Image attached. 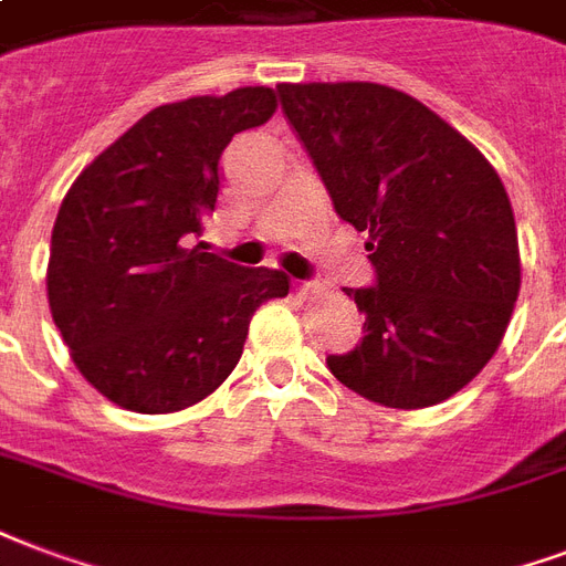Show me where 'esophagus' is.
Listing matches in <instances>:
<instances>
[{"label":"esophagus","mask_w":566,"mask_h":566,"mask_svg":"<svg viewBox=\"0 0 566 566\" xmlns=\"http://www.w3.org/2000/svg\"><path fill=\"white\" fill-rule=\"evenodd\" d=\"M295 292H298V295H304V298H307V295H313V292H318V286H316V283H298V286H295Z\"/></svg>","instance_id":"1"}]
</instances>
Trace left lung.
<instances>
[{"mask_svg": "<svg viewBox=\"0 0 566 566\" xmlns=\"http://www.w3.org/2000/svg\"><path fill=\"white\" fill-rule=\"evenodd\" d=\"M337 214L367 232L376 286L346 289L364 339L328 367L385 409L439 406L499 352L520 298L499 172L418 97L379 83H280Z\"/></svg>", "mask_w": 566, "mask_h": 566, "instance_id": "obj_1", "label": "left lung"}]
</instances>
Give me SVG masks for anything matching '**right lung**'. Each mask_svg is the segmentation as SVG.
I'll use <instances>...</instances> for the list:
<instances>
[{
    "label": "right lung",
    "instance_id": "add662e5",
    "mask_svg": "<svg viewBox=\"0 0 566 566\" xmlns=\"http://www.w3.org/2000/svg\"><path fill=\"white\" fill-rule=\"evenodd\" d=\"M277 109L268 86L155 106L62 199L46 298L83 379L127 411L169 415L227 381L250 318L289 277L187 248L214 211L220 155Z\"/></svg>",
    "mask_w": 566,
    "mask_h": 566
}]
</instances>
